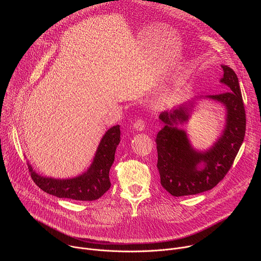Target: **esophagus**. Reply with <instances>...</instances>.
<instances>
[{
	"mask_svg": "<svg viewBox=\"0 0 261 261\" xmlns=\"http://www.w3.org/2000/svg\"><path fill=\"white\" fill-rule=\"evenodd\" d=\"M133 128H134L136 131H139V132L143 131V130H144V122H143L142 120H140V119L136 120L135 123H134V125H133Z\"/></svg>",
	"mask_w": 261,
	"mask_h": 261,
	"instance_id": "obj_1",
	"label": "esophagus"
}]
</instances>
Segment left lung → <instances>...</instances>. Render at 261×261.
<instances>
[{
    "label": "left lung",
    "mask_w": 261,
    "mask_h": 261,
    "mask_svg": "<svg viewBox=\"0 0 261 261\" xmlns=\"http://www.w3.org/2000/svg\"><path fill=\"white\" fill-rule=\"evenodd\" d=\"M221 67L220 84L227 92L192 98L159 116L164 125L156 138L157 167L162 187L172 196L194 195L213 189L230 169L244 141L246 114L239 79L230 67ZM202 98L220 102L226 108L225 128L205 151L194 149L187 132L178 128L189 121L197 101Z\"/></svg>",
    "instance_id": "1"
}]
</instances>
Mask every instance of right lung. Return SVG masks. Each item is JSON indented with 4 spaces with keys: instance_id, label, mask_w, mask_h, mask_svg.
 <instances>
[{
    "instance_id": "1",
    "label": "right lung",
    "mask_w": 261,
    "mask_h": 261,
    "mask_svg": "<svg viewBox=\"0 0 261 261\" xmlns=\"http://www.w3.org/2000/svg\"><path fill=\"white\" fill-rule=\"evenodd\" d=\"M121 141L120 125L109 128L102 136L95 157L84 173L70 178H55L37 173L28 162L31 176L44 192L60 198L92 201L100 198L109 188V170L115 161Z\"/></svg>"
}]
</instances>
